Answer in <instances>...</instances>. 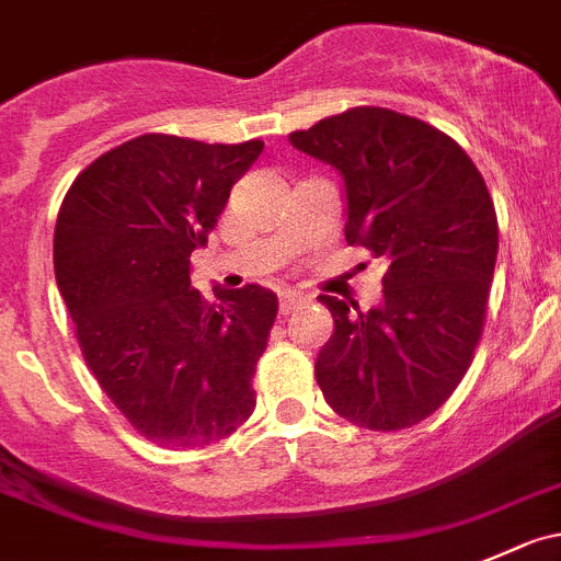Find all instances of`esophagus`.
Instances as JSON below:
<instances>
[{"mask_svg":"<svg viewBox=\"0 0 561 561\" xmlns=\"http://www.w3.org/2000/svg\"><path fill=\"white\" fill-rule=\"evenodd\" d=\"M301 304H307V298L298 296V293H282V298H279V314L296 312V309L301 307Z\"/></svg>","mask_w":561,"mask_h":561,"instance_id":"obj_1","label":"esophagus"}]
</instances>
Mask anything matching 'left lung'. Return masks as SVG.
I'll list each match as a JSON object with an SVG mask.
<instances>
[{
	"label": "left lung",
	"mask_w": 561,
	"mask_h": 561,
	"mask_svg": "<svg viewBox=\"0 0 561 561\" xmlns=\"http://www.w3.org/2000/svg\"><path fill=\"white\" fill-rule=\"evenodd\" d=\"M290 145L345 181V241L386 260L383 304L353 314L320 296L334 334L314 378L342 419L402 431L449 400L482 336L499 252L485 181L453 136L356 106L293 130Z\"/></svg>",
	"instance_id": "8db88e82"
}]
</instances>
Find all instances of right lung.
<instances>
[{
    "label": "right lung",
    "instance_id": "add662e5",
    "mask_svg": "<svg viewBox=\"0 0 561 561\" xmlns=\"http://www.w3.org/2000/svg\"><path fill=\"white\" fill-rule=\"evenodd\" d=\"M260 153V139L136 136L92 161L59 208L54 276L81 356L134 431L161 447L221 442L257 402L276 293L214 287L208 301L188 257Z\"/></svg>",
    "mask_w": 561,
    "mask_h": 561
}]
</instances>
